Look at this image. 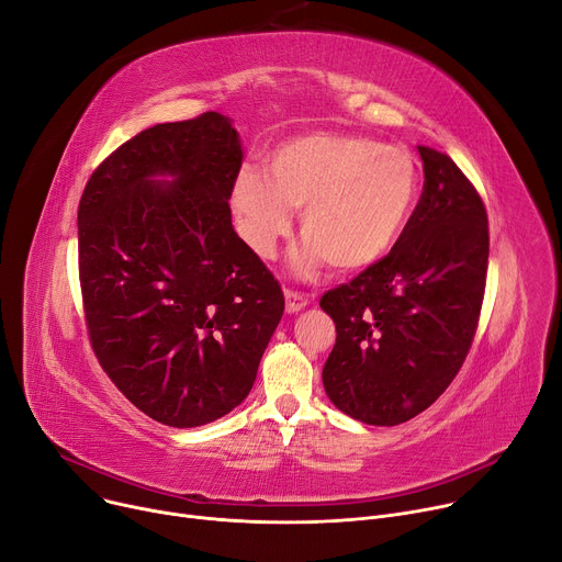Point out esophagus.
<instances>
[{"label":"esophagus","mask_w":562,"mask_h":562,"mask_svg":"<svg viewBox=\"0 0 562 562\" xmlns=\"http://www.w3.org/2000/svg\"><path fill=\"white\" fill-rule=\"evenodd\" d=\"M308 304H311V301H308L306 294L294 292V290H285V311H288L290 315L301 313Z\"/></svg>","instance_id":"1"}]
</instances>
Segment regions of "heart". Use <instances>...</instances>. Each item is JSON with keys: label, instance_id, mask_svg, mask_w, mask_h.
<instances>
[{"label": "heart", "instance_id": "b5f03b06", "mask_svg": "<svg viewBox=\"0 0 562 562\" xmlns=\"http://www.w3.org/2000/svg\"><path fill=\"white\" fill-rule=\"evenodd\" d=\"M416 198V159L351 133L292 137L270 150L268 176L245 166L232 184L238 232L261 258L274 256L292 232V209H301L306 240L292 258L296 272L373 268L401 238Z\"/></svg>", "mask_w": 562, "mask_h": 562}]
</instances>
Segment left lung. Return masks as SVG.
I'll return each instance as SVG.
<instances>
[{"mask_svg":"<svg viewBox=\"0 0 562 562\" xmlns=\"http://www.w3.org/2000/svg\"><path fill=\"white\" fill-rule=\"evenodd\" d=\"M423 195L398 243L319 306L337 328L322 380L330 403L367 425H401L461 369L480 322L488 218L443 153L418 146Z\"/></svg>","mask_w":562,"mask_h":562,"instance_id":"8db88e82","label":"left lung"}]
</instances>
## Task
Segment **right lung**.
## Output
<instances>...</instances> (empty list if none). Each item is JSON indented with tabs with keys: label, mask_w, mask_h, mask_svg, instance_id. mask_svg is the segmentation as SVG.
<instances>
[{
	"label": "right lung",
	"mask_w": 562,
	"mask_h": 562,
	"mask_svg": "<svg viewBox=\"0 0 562 562\" xmlns=\"http://www.w3.org/2000/svg\"><path fill=\"white\" fill-rule=\"evenodd\" d=\"M243 148L229 116L157 123L114 150L78 204L94 353L168 427L229 414L251 392L285 299L232 227Z\"/></svg>",
	"instance_id": "1"
}]
</instances>
